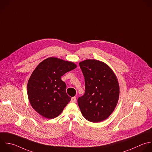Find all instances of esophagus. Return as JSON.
Returning <instances> with one entry per match:
<instances>
[{"instance_id":"esophagus-1","label":"esophagus","mask_w":152,"mask_h":152,"mask_svg":"<svg viewBox=\"0 0 152 152\" xmlns=\"http://www.w3.org/2000/svg\"><path fill=\"white\" fill-rule=\"evenodd\" d=\"M75 101H76V97H73L71 98V102H75Z\"/></svg>"}]
</instances>
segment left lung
<instances>
[{"mask_svg": "<svg viewBox=\"0 0 152 152\" xmlns=\"http://www.w3.org/2000/svg\"><path fill=\"white\" fill-rule=\"evenodd\" d=\"M85 79V93L78 99L83 116L99 122L113 112L119 96V86L113 70L104 62L86 59L79 64Z\"/></svg>", "mask_w": 152, "mask_h": 152, "instance_id": "left-lung-1", "label": "left lung"}]
</instances>
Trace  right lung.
<instances>
[{"label":"right lung","instance_id":"obj_1","mask_svg":"<svg viewBox=\"0 0 152 152\" xmlns=\"http://www.w3.org/2000/svg\"><path fill=\"white\" fill-rule=\"evenodd\" d=\"M75 68L72 62L50 57L34 70L28 81L27 94L32 107L40 115L53 119L62 113L71 99L61 77Z\"/></svg>","mask_w":152,"mask_h":152}]
</instances>
